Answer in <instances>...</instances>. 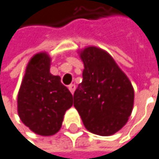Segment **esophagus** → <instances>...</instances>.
Here are the masks:
<instances>
[{
    "label": "esophagus",
    "instance_id": "34e87169",
    "mask_svg": "<svg viewBox=\"0 0 159 159\" xmlns=\"http://www.w3.org/2000/svg\"><path fill=\"white\" fill-rule=\"evenodd\" d=\"M68 88H69L70 92L72 94H74V92H75V90H76V85H75V84H70V85L68 86Z\"/></svg>",
    "mask_w": 159,
    "mask_h": 159
}]
</instances>
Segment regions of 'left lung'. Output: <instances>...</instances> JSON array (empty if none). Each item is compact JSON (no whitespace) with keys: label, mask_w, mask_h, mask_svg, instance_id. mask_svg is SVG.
I'll list each match as a JSON object with an SVG mask.
<instances>
[{"label":"left lung","mask_w":159,"mask_h":159,"mask_svg":"<svg viewBox=\"0 0 159 159\" xmlns=\"http://www.w3.org/2000/svg\"><path fill=\"white\" fill-rule=\"evenodd\" d=\"M79 54L84 65L83 80L74 94V107L87 130L102 136L112 135L130 116L133 86L105 50L89 46Z\"/></svg>","instance_id":"8db88e82"}]
</instances>
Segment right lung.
<instances>
[{"label":"right lung","instance_id":"obj_1","mask_svg":"<svg viewBox=\"0 0 159 159\" xmlns=\"http://www.w3.org/2000/svg\"><path fill=\"white\" fill-rule=\"evenodd\" d=\"M52 59L40 52L30 59L17 97L18 115L25 126L42 136H51L60 129L66 110L73 106V96L50 73Z\"/></svg>","mask_w":159,"mask_h":159}]
</instances>
